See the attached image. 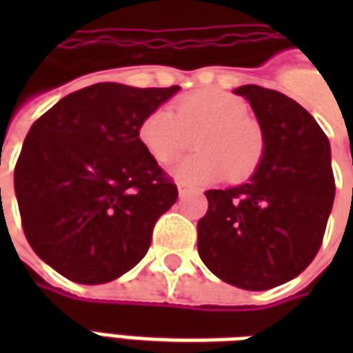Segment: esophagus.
Listing matches in <instances>:
<instances>
[{
  "instance_id": "esophagus-1",
  "label": "esophagus",
  "mask_w": 353,
  "mask_h": 353,
  "mask_svg": "<svg viewBox=\"0 0 353 353\" xmlns=\"http://www.w3.org/2000/svg\"><path fill=\"white\" fill-rule=\"evenodd\" d=\"M177 191H179V196H187V194H191V192H199L196 189H192V187H187V185H183V183L177 185Z\"/></svg>"
}]
</instances>
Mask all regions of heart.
Returning <instances> with one entry per match:
<instances>
[{
    "label": "heart",
    "mask_w": 353,
    "mask_h": 353,
    "mask_svg": "<svg viewBox=\"0 0 353 353\" xmlns=\"http://www.w3.org/2000/svg\"><path fill=\"white\" fill-rule=\"evenodd\" d=\"M236 96L215 88L192 90L166 108L147 113L138 139L159 164L176 162L196 136L199 153L176 168L189 183H210L227 176L240 183L259 168L265 157V132Z\"/></svg>",
    "instance_id": "1"
}]
</instances>
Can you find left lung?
Here are the masks:
<instances>
[{
	"label": "left lung",
	"instance_id": "left-lung-1",
	"mask_svg": "<svg viewBox=\"0 0 353 353\" xmlns=\"http://www.w3.org/2000/svg\"><path fill=\"white\" fill-rule=\"evenodd\" d=\"M265 132V157L248 183L206 191L199 255L236 288L265 291L293 280L318 255L334 200L331 149L314 117L285 94L236 88Z\"/></svg>",
	"mask_w": 353,
	"mask_h": 353
}]
</instances>
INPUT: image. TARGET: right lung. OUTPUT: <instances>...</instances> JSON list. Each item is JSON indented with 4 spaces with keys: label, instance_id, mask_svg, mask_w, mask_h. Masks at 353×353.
I'll use <instances>...</instances> for the list:
<instances>
[{
    "label": "right lung",
    "instance_id": "1",
    "mask_svg": "<svg viewBox=\"0 0 353 353\" xmlns=\"http://www.w3.org/2000/svg\"><path fill=\"white\" fill-rule=\"evenodd\" d=\"M177 90L98 83L32 124L14 166L20 221L32 250L68 280L105 283L143 259L177 187L138 126Z\"/></svg>",
    "mask_w": 353,
    "mask_h": 353
}]
</instances>
